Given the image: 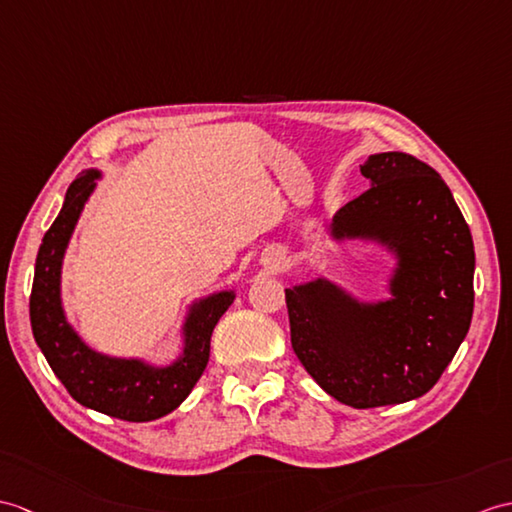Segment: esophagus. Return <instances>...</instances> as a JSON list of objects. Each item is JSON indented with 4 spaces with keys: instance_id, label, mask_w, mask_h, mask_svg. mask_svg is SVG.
Wrapping results in <instances>:
<instances>
[{
    "instance_id": "obj_1",
    "label": "esophagus",
    "mask_w": 512,
    "mask_h": 512,
    "mask_svg": "<svg viewBox=\"0 0 512 512\" xmlns=\"http://www.w3.org/2000/svg\"><path fill=\"white\" fill-rule=\"evenodd\" d=\"M281 264H283V261H281V259H277V261H272V270H279V268H281Z\"/></svg>"
}]
</instances>
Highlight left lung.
<instances>
[{
	"label": "left lung",
	"mask_w": 512,
	"mask_h": 512,
	"mask_svg": "<svg viewBox=\"0 0 512 512\" xmlns=\"http://www.w3.org/2000/svg\"><path fill=\"white\" fill-rule=\"evenodd\" d=\"M371 189L329 222L334 244L377 246L392 259L388 296L364 299L316 277L285 288L296 358L351 408L423 397L465 340L473 316L471 231L436 170L406 152L360 165Z\"/></svg>",
	"instance_id": "1"
}]
</instances>
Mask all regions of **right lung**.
<instances>
[{
  "label": "right lung",
  "mask_w": 512,
  "mask_h": 512,
  "mask_svg": "<svg viewBox=\"0 0 512 512\" xmlns=\"http://www.w3.org/2000/svg\"><path fill=\"white\" fill-rule=\"evenodd\" d=\"M102 170L82 172L69 185L63 207L45 233L30 296V323L47 364L80 406L109 417L146 423L176 410L194 390L209 362L213 327L235 301V290H218L185 307L178 327L181 349L170 362L98 351L71 325L63 303V264L76 224L93 196Z\"/></svg>",
  "instance_id": "1"
}]
</instances>
